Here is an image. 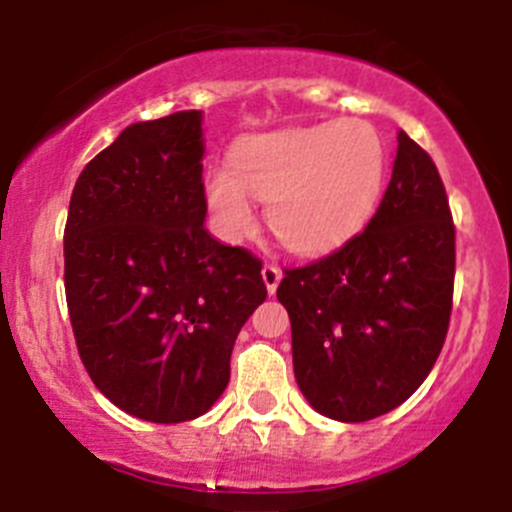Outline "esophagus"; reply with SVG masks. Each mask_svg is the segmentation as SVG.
Returning <instances> with one entry per match:
<instances>
[{"label": "esophagus", "mask_w": 512, "mask_h": 512, "mask_svg": "<svg viewBox=\"0 0 512 512\" xmlns=\"http://www.w3.org/2000/svg\"><path fill=\"white\" fill-rule=\"evenodd\" d=\"M262 280H265L267 292L275 294L277 285H280V280H282V270L277 265H270V262H267V265L262 267Z\"/></svg>", "instance_id": "34e87169"}]
</instances>
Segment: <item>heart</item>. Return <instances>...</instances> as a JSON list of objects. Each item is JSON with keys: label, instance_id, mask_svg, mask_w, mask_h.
<instances>
[{"label": "heart", "instance_id": "b5f03b06", "mask_svg": "<svg viewBox=\"0 0 512 512\" xmlns=\"http://www.w3.org/2000/svg\"><path fill=\"white\" fill-rule=\"evenodd\" d=\"M386 146L366 121H332L242 141L232 165H215L205 203L220 235L240 240L255 225L252 199L297 255H322L364 230L386 180Z\"/></svg>", "mask_w": 512, "mask_h": 512}]
</instances>
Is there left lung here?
<instances>
[{
  "instance_id": "1",
  "label": "left lung",
  "mask_w": 512,
  "mask_h": 512,
  "mask_svg": "<svg viewBox=\"0 0 512 512\" xmlns=\"http://www.w3.org/2000/svg\"><path fill=\"white\" fill-rule=\"evenodd\" d=\"M456 227L431 156L399 131L394 170L364 232L285 270L294 379L319 414L369 421L404 404L446 342Z\"/></svg>"
}]
</instances>
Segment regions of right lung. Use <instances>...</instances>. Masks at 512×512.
Returning a JSON list of instances; mask_svg holds the SVG:
<instances>
[{
  "label": "right lung",
  "mask_w": 512,
  "mask_h": 512,
  "mask_svg": "<svg viewBox=\"0 0 512 512\" xmlns=\"http://www.w3.org/2000/svg\"><path fill=\"white\" fill-rule=\"evenodd\" d=\"M203 113L128 126L81 170L64 230L76 347L96 389L153 423L203 416L230 381L262 262L205 230Z\"/></svg>",
  "instance_id": "1"
}]
</instances>
